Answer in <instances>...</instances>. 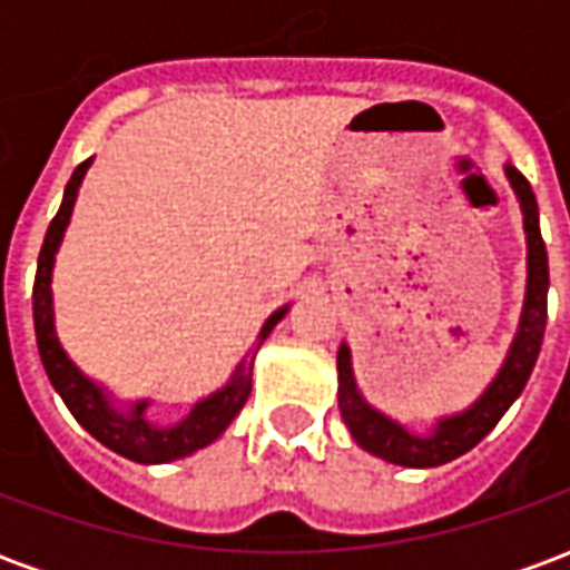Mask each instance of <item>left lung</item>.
I'll list each match as a JSON object with an SVG mask.
<instances>
[{"mask_svg": "<svg viewBox=\"0 0 570 570\" xmlns=\"http://www.w3.org/2000/svg\"><path fill=\"white\" fill-rule=\"evenodd\" d=\"M507 179L519 195L522 216H525L528 237V293L525 308H522V323L513 338V347L503 360L498 379L485 387L473 406L442 419L430 436H415L406 428H400L360 396L354 370H351V351L347 345L338 347V409L345 419L351 436L375 458H384L400 466H440L454 461L458 454L470 452L476 442L489 436L494 424L503 419V412L513 406V400L522 394L528 375L538 363L540 345H543V330H547V289H550V265H547V244L540 237L538 223V200L528 186V179L513 164H507Z\"/></svg>", "mask_w": 570, "mask_h": 570, "instance_id": "obj_1", "label": "left lung"}]
</instances>
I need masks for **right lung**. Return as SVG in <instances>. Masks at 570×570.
<instances>
[{
	"label": "right lung",
	"instance_id": "right-lung-1",
	"mask_svg": "<svg viewBox=\"0 0 570 570\" xmlns=\"http://www.w3.org/2000/svg\"><path fill=\"white\" fill-rule=\"evenodd\" d=\"M88 161H81L76 167V174L67 183V191H63V204L60 210L48 225L45 232L42 253H39V268H36V284H32V323H36V342H39V357H42V366L48 372V379L55 384V391L63 396L67 409L76 415L81 428L91 433L94 440H100L106 449L125 454L137 464H164V461H176V458H186V454L198 452L204 445H210L219 433H223L237 412L244 409L249 396V387H253V357L244 360L240 366L232 375V382L225 384L223 391H216L207 400L195 403V409L188 412L186 419L174 424V428H158L146 419V400L137 403L130 412H118L109 396L91 382L85 379L72 360L63 354V347L57 342L55 333V308H51V268H55V253L63 240V232H67L69 216H72V204H76V195H79L81 176L88 170ZM286 308L274 311L272 317L265 321L259 333V342L265 335L272 333L277 321L284 317Z\"/></svg>",
	"mask_w": 570,
	"mask_h": 570
}]
</instances>
